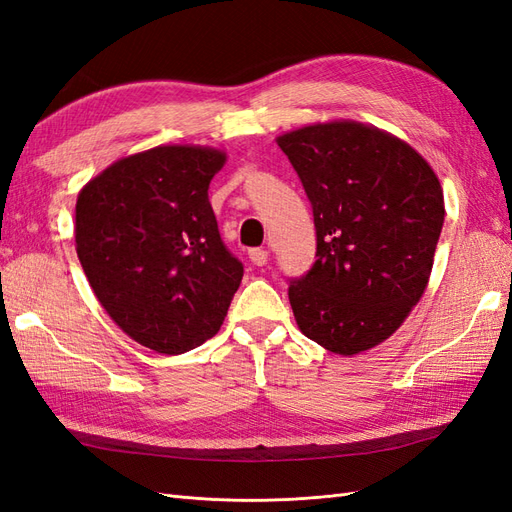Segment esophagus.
<instances>
[{
    "instance_id": "1",
    "label": "esophagus",
    "mask_w": 512,
    "mask_h": 512,
    "mask_svg": "<svg viewBox=\"0 0 512 512\" xmlns=\"http://www.w3.org/2000/svg\"><path fill=\"white\" fill-rule=\"evenodd\" d=\"M247 256H250L252 265H256V267L267 265V260H269V252L262 250V247H252V250H247Z\"/></svg>"
}]
</instances>
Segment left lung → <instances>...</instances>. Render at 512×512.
I'll use <instances>...</instances> for the list:
<instances>
[{
  "mask_svg": "<svg viewBox=\"0 0 512 512\" xmlns=\"http://www.w3.org/2000/svg\"><path fill=\"white\" fill-rule=\"evenodd\" d=\"M312 203L316 262L292 277L299 329L335 354L391 337L423 297L444 224L431 166L399 138L356 121L277 138Z\"/></svg>",
  "mask_w": 512,
  "mask_h": 512,
  "instance_id": "8db88e82",
  "label": "left lung"
}]
</instances>
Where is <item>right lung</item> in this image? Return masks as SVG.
<instances>
[{"mask_svg":"<svg viewBox=\"0 0 512 512\" xmlns=\"http://www.w3.org/2000/svg\"><path fill=\"white\" fill-rule=\"evenodd\" d=\"M218 149L168 145L123 158L76 200V254L134 342L181 354L220 331L243 265L224 245L209 183Z\"/></svg>","mask_w":512,"mask_h":512,"instance_id":"obj_1","label":"right lung"}]
</instances>
